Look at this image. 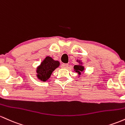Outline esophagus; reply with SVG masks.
I'll use <instances>...</instances> for the list:
<instances>
[{"instance_id":"esophagus-1","label":"esophagus","mask_w":125,"mask_h":125,"mask_svg":"<svg viewBox=\"0 0 125 125\" xmlns=\"http://www.w3.org/2000/svg\"><path fill=\"white\" fill-rule=\"evenodd\" d=\"M68 66V64H62L61 65V67L62 68H67Z\"/></svg>"}]
</instances>
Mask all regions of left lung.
Masks as SVG:
<instances>
[{"instance_id": "obj_1", "label": "left lung", "mask_w": 125, "mask_h": 125, "mask_svg": "<svg viewBox=\"0 0 125 125\" xmlns=\"http://www.w3.org/2000/svg\"><path fill=\"white\" fill-rule=\"evenodd\" d=\"M77 62H78V65H75L74 66V71L75 73H77L78 75V77L81 74V73L85 70L84 66L83 65V63L81 60H77Z\"/></svg>"}]
</instances>
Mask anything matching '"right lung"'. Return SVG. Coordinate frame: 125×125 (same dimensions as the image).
<instances>
[{
	"instance_id": "obj_1",
	"label": "right lung",
	"mask_w": 125,
	"mask_h": 125,
	"mask_svg": "<svg viewBox=\"0 0 125 125\" xmlns=\"http://www.w3.org/2000/svg\"><path fill=\"white\" fill-rule=\"evenodd\" d=\"M60 62L47 56L36 68V77L40 81L45 82L49 80L53 71L60 66Z\"/></svg>"
}]
</instances>
